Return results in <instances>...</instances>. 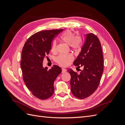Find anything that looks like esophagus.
I'll return each mask as SVG.
<instances>
[{"mask_svg":"<svg viewBox=\"0 0 125 125\" xmlns=\"http://www.w3.org/2000/svg\"><path fill=\"white\" fill-rule=\"evenodd\" d=\"M67 71V69L65 68H62V73H64Z\"/></svg>","mask_w":125,"mask_h":125,"instance_id":"obj_1","label":"esophagus"}]
</instances>
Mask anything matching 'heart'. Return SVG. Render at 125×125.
<instances>
[{"mask_svg": "<svg viewBox=\"0 0 125 125\" xmlns=\"http://www.w3.org/2000/svg\"><path fill=\"white\" fill-rule=\"evenodd\" d=\"M62 40L70 45L71 48L75 51H78L81 46V41L80 37L75 36L74 34L70 31H67L61 36ZM56 42L54 41L51 46L52 52H55L56 51ZM73 60V56L71 54H61L57 56L56 58V62L62 66H66Z\"/></svg>", "mask_w": 125, "mask_h": 125, "instance_id": "heart-1", "label": "heart"}]
</instances>
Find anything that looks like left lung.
Wrapping results in <instances>:
<instances>
[{
  "mask_svg": "<svg viewBox=\"0 0 125 125\" xmlns=\"http://www.w3.org/2000/svg\"><path fill=\"white\" fill-rule=\"evenodd\" d=\"M78 68L82 67L80 74L71 69L67 70L71 75V91L79 99L90 96L100 84L104 68V59L101 44L93 33L86 34L81 52L73 62Z\"/></svg>",
  "mask_w": 125,
  "mask_h": 125,
  "instance_id": "8db88e82",
  "label": "left lung"
}]
</instances>
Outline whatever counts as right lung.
<instances>
[{
    "label": "right lung",
    "instance_id": "add662e5",
    "mask_svg": "<svg viewBox=\"0 0 125 125\" xmlns=\"http://www.w3.org/2000/svg\"><path fill=\"white\" fill-rule=\"evenodd\" d=\"M62 29L44 30L30 36L22 48L20 66L23 81L33 95L46 100L54 93V82L62 73L61 68L54 65L43 68V61L50 53L52 42Z\"/></svg>",
    "mask_w": 125,
    "mask_h": 125
}]
</instances>
